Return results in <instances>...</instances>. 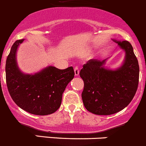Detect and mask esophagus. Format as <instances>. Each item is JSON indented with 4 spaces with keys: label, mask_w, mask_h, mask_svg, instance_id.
<instances>
[{
    "label": "esophagus",
    "mask_w": 146,
    "mask_h": 146,
    "mask_svg": "<svg viewBox=\"0 0 146 146\" xmlns=\"http://www.w3.org/2000/svg\"><path fill=\"white\" fill-rule=\"evenodd\" d=\"M74 74H75V76H78L79 74V69L77 66H76V67H75V68H74Z\"/></svg>",
    "instance_id": "esophagus-1"
}]
</instances>
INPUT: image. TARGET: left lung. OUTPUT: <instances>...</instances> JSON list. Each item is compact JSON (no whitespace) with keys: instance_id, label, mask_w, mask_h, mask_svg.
Returning <instances> with one entry per match:
<instances>
[{"instance_id":"left-lung-1","label":"left lung","mask_w":146,"mask_h":146,"mask_svg":"<svg viewBox=\"0 0 146 146\" xmlns=\"http://www.w3.org/2000/svg\"><path fill=\"white\" fill-rule=\"evenodd\" d=\"M125 52L123 64L115 70L104 68L106 60H90L81 70L84 86L82 101L86 110L96 115H111L126 107L138 86L139 65L131 43L113 40Z\"/></svg>"}]
</instances>
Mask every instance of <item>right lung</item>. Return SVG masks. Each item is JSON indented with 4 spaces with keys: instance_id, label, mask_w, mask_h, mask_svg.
Segmentation results:
<instances>
[{
    "instance_id": "right-lung-1",
    "label": "right lung",
    "mask_w": 146,
    "mask_h": 146,
    "mask_svg": "<svg viewBox=\"0 0 146 146\" xmlns=\"http://www.w3.org/2000/svg\"><path fill=\"white\" fill-rule=\"evenodd\" d=\"M24 39L15 42L5 64V77L13 100L23 110L35 115L53 113L60 108L62 94L74 76L72 67L60 70L49 66L35 74H26L19 70L16 52Z\"/></svg>"
}]
</instances>
